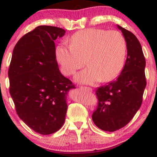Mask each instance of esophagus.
I'll return each mask as SVG.
<instances>
[{
	"mask_svg": "<svg viewBox=\"0 0 157 157\" xmlns=\"http://www.w3.org/2000/svg\"><path fill=\"white\" fill-rule=\"evenodd\" d=\"M80 88L83 89V90H87V91H92V89L90 87H87V86H80Z\"/></svg>",
	"mask_w": 157,
	"mask_h": 157,
	"instance_id": "34e87169",
	"label": "esophagus"
}]
</instances>
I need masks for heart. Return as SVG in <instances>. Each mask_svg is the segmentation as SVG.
<instances>
[{
    "instance_id": "heart-1",
    "label": "heart",
    "mask_w": 157,
    "mask_h": 157,
    "mask_svg": "<svg viewBox=\"0 0 157 157\" xmlns=\"http://www.w3.org/2000/svg\"><path fill=\"white\" fill-rule=\"evenodd\" d=\"M127 45L121 33L90 28L77 32L71 36L70 45L60 44L55 55L62 72L71 76L86 64L89 66L77 76V81L94 83L102 80L109 82L122 71Z\"/></svg>"
}]
</instances>
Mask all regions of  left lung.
<instances>
[{
    "instance_id": "8db88e82",
    "label": "left lung",
    "mask_w": 157,
    "mask_h": 157,
    "mask_svg": "<svg viewBox=\"0 0 157 157\" xmlns=\"http://www.w3.org/2000/svg\"><path fill=\"white\" fill-rule=\"evenodd\" d=\"M124 35L128 49L125 64L118 78L98 87V105L92 118L105 131H115L130 122L140 109L146 87L144 55L140 42L131 32L118 26Z\"/></svg>"
}]
</instances>
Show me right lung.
<instances>
[{
  "label": "right lung",
  "instance_id": "add662e5",
  "mask_svg": "<svg viewBox=\"0 0 157 157\" xmlns=\"http://www.w3.org/2000/svg\"><path fill=\"white\" fill-rule=\"evenodd\" d=\"M65 30L39 26L25 34L13 51L10 93L20 119L36 132L53 134L65 121L67 92L75 88L60 72L54 41Z\"/></svg>",
  "mask_w": 157,
  "mask_h": 157
}]
</instances>
